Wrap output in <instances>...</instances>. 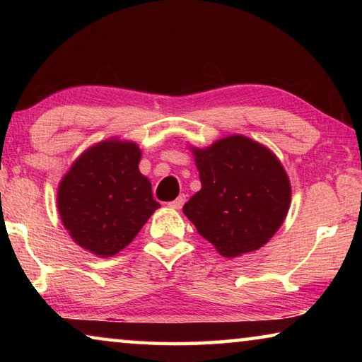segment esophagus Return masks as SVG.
I'll return each instance as SVG.
<instances>
[{"label": "esophagus", "mask_w": 362, "mask_h": 362, "mask_svg": "<svg viewBox=\"0 0 362 362\" xmlns=\"http://www.w3.org/2000/svg\"><path fill=\"white\" fill-rule=\"evenodd\" d=\"M185 204V194H180L179 198H175L174 201H170L169 206L174 207V209H182V206Z\"/></svg>", "instance_id": "esophagus-1"}]
</instances>
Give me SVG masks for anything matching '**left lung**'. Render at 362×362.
Returning a JSON list of instances; mask_svg holds the SVG:
<instances>
[{"instance_id": "8db88e82", "label": "left lung", "mask_w": 362, "mask_h": 362, "mask_svg": "<svg viewBox=\"0 0 362 362\" xmlns=\"http://www.w3.org/2000/svg\"><path fill=\"white\" fill-rule=\"evenodd\" d=\"M192 151L201 189L183 206L189 222L230 259L265 246L291 206V182L276 155L238 134Z\"/></svg>"}]
</instances>
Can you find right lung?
I'll return each instance as SVG.
<instances>
[{
    "label": "right lung",
    "instance_id": "1",
    "mask_svg": "<svg viewBox=\"0 0 362 362\" xmlns=\"http://www.w3.org/2000/svg\"><path fill=\"white\" fill-rule=\"evenodd\" d=\"M140 158L137 144L103 140L86 150L60 180V218L71 240L90 254H118L159 207L150 180L139 170Z\"/></svg>",
    "mask_w": 362,
    "mask_h": 362
}]
</instances>
